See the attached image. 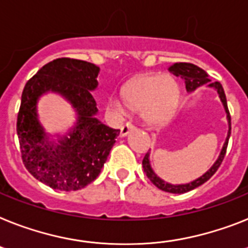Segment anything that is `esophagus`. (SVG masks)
<instances>
[{"label": "esophagus", "mask_w": 248, "mask_h": 248, "mask_svg": "<svg viewBox=\"0 0 248 248\" xmlns=\"http://www.w3.org/2000/svg\"><path fill=\"white\" fill-rule=\"evenodd\" d=\"M133 129H134V125H133L132 123H125V124L122 126V129H120V136L125 137L129 132H132Z\"/></svg>", "instance_id": "34e87169"}]
</instances>
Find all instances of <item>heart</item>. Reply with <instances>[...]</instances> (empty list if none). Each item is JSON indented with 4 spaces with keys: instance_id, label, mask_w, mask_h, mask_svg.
Here are the masks:
<instances>
[{
    "instance_id": "1",
    "label": "heart",
    "mask_w": 248,
    "mask_h": 248,
    "mask_svg": "<svg viewBox=\"0 0 248 248\" xmlns=\"http://www.w3.org/2000/svg\"><path fill=\"white\" fill-rule=\"evenodd\" d=\"M179 97V85L170 75L156 72L139 73L129 78L122 89V102L111 101L118 112L124 106L133 112H143V118L151 124L161 123L172 112Z\"/></svg>"
}]
</instances>
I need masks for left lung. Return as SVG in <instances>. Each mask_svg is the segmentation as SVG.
Wrapping results in <instances>:
<instances>
[{
    "label": "left lung",
    "mask_w": 248,
    "mask_h": 248,
    "mask_svg": "<svg viewBox=\"0 0 248 248\" xmlns=\"http://www.w3.org/2000/svg\"><path fill=\"white\" fill-rule=\"evenodd\" d=\"M170 72H172L175 76H180V77H183L185 79L186 83V90L187 91H193L195 90L198 86L205 85L210 81L208 78V75L204 69H202L198 65L193 64V63H175L172 67H170ZM210 87H214V89L218 91L219 93V97L222 100L223 105L226 108L227 111V118H228V122H230V132H228V137H227V140L224 143V146H223L222 152H220L219 158L217 159L216 163L210 167V170L208 172H205L202 177L199 179H196L195 181L190 184H185V185H171V184H167L165 181L157 177V175H155V172L151 169V166H149V159H148V153H146V156L143 158V169H144V172H146L147 177L151 180V183L153 185H156L158 189L163 190V191H167V193H172V194H183V193H187L190 190L195 189L198 186L202 185L204 183H206L208 180L212 177L214 173L217 172V170L219 169L220 165H222L223 159H224V156H226L227 153V147H228V140H230V136H231V115H230V110H228V105H227V99H226V93H224V90H223V86L220 85V82L216 81V82H209Z\"/></svg>",
    "instance_id": "8db88e82"
}]
</instances>
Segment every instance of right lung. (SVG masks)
<instances>
[{
    "instance_id": "right-lung-1",
    "label": "right lung",
    "mask_w": 248,
    "mask_h": 248,
    "mask_svg": "<svg viewBox=\"0 0 248 248\" xmlns=\"http://www.w3.org/2000/svg\"><path fill=\"white\" fill-rule=\"evenodd\" d=\"M100 68L93 63L58 58L46 63L26 82L17 112V132L21 159L35 179L52 189L73 191L91 184L101 172L120 129L104 125L91 90L97 86ZM52 89L62 93L79 112L78 126L59 146L45 140L36 119V100Z\"/></svg>"
}]
</instances>
